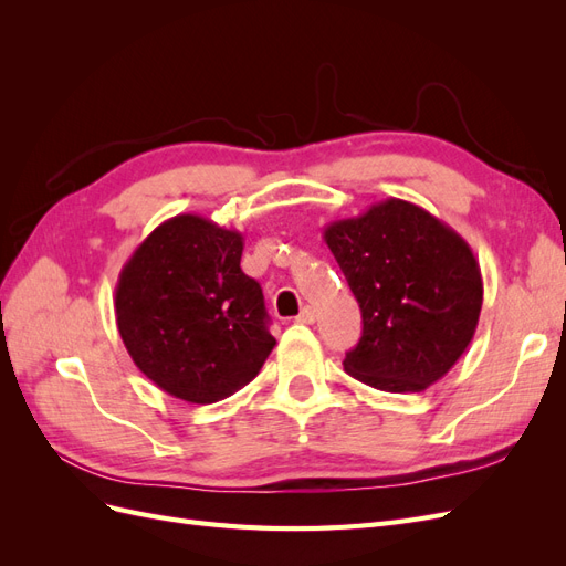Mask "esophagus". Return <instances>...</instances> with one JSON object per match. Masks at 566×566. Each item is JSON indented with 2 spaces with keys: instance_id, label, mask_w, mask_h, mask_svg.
<instances>
[{
  "instance_id": "esophagus-1",
  "label": "esophagus",
  "mask_w": 566,
  "mask_h": 566,
  "mask_svg": "<svg viewBox=\"0 0 566 566\" xmlns=\"http://www.w3.org/2000/svg\"><path fill=\"white\" fill-rule=\"evenodd\" d=\"M297 323H306V325H310V323H314L316 321V312L312 310V306H304V310L297 314V318H295Z\"/></svg>"
}]
</instances>
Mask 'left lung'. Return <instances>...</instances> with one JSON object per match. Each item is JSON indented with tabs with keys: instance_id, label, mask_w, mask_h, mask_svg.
I'll use <instances>...</instances> for the list:
<instances>
[{
	"instance_id": "obj_1",
	"label": "left lung",
	"mask_w": 566,
	"mask_h": 566,
	"mask_svg": "<svg viewBox=\"0 0 566 566\" xmlns=\"http://www.w3.org/2000/svg\"><path fill=\"white\" fill-rule=\"evenodd\" d=\"M323 238L364 318L345 370L391 394L441 380L472 342L484 300L482 271L462 235L418 205L387 198L333 221Z\"/></svg>"
}]
</instances>
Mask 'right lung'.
<instances>
[{
	"label": "right lung",
	"mask_w": 566,
	"mask_h": 566,
	"mask_svg": "<svg viewBox=\"0 0 566 566\" xmlns=\"http://www.w3.org/2000/svg\"><path fill=\"white\" fill-rule=\"evenodd\" d=\"M243 233L177 214L134 250L115 318L146 378L175 399L214 403L262 370L276 339L262 287L241 269Z\"/></svg>",
	"instance_id": "add662e5"
}]
</instances>
